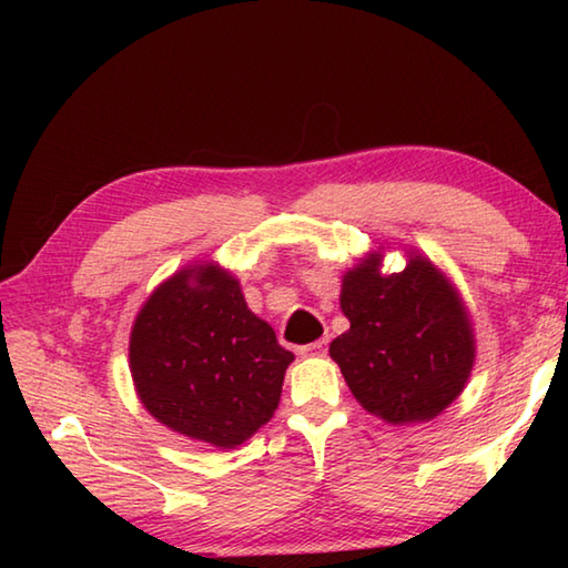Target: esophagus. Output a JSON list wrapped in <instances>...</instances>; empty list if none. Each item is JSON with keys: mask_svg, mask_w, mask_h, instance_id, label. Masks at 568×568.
<instances>
[{"mask_svg": "<svg viewBox=\"0 0 568 568\" xmlns=\"http://www.w3.org/2000/svg\"><path fill=\"white\" fill-rule=\"evenodd\" d=\"M325 351H328V341L325 338L301 345V355H305V358H321V355H325Z\"/></svg>", "mask_w": 568, "mask_h": 568, "instance_id": "esophagus-1", "label": "esophagus"}]
</instances>
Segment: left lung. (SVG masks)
<instances>
[{"instance_id": "1", "label": "left lung", "mask_w": 568, "mask_h": 568, "mask_svg": "<svg viewBox=\"0 0 568 568\" xmlns=\"http://www.w3.org/2000/svg\"><path fill=\"white\" fill-rule=\"evenodd\" d=\"M351 328L331 358L365 410L388 423H420L454 403L474 368V331L454 287L428 261L381 275L365 261L343 277Z\"/></svg>"}]
</instances>
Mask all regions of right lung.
<instances>
[{"instance_id": "add662e5", "label": "right lung", "mask_w": 568, "mask_h": 568, "mask_svg": "<svg viewBox=\"0 0 568 568\" xmlns=\"http://www.w3.org/2000/svg\"><path fill=\"white\" fill-rule=\"evenodd\" d=\"M291 361L217 265L162 283L130 335V371L145 408L178 434L220 448L240 446L273 418Z\"/></svg>"}]
</instances>
